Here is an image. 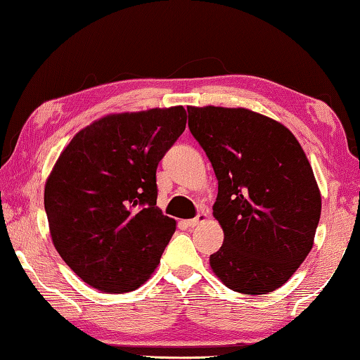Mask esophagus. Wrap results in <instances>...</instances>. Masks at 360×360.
Returning <instances> with one entry per match:
<instances>
[{
	"label": "esophagus",
	"instance_id": "esophagus-1",
	"mask_svg": "<svg viewBox=\"0 0 360 360\" xmlns=\"http://www.w3.org/2000/svg\"><path fill=\"white\" fill-rule=\"evenodd\" d=\"M205 219H207V213H205V212H200V213L197 214L195 218L187 219L186 226H187V228H195V226H198V224H200L202 221H205Z\"/></svg>",
	"mask_w": 360,
	"mask_h": 360
}]
</instances>
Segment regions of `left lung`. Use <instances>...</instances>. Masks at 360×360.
<instances>
[{
  "mask_svg": "<svg viewBox=\"0 0 360 360\" xmlns=\"http://www.w3.org/2000/svg\"><path fill=\"white\" fill-rule=\"evenodd\" d=\"M189 129L218 179L224 240L210 265L229 289L266 294L309 255L321 212L314 171L280 122L244 108L189 106Z\"/></svg>",
  "mask_w": 360,
  "mask_h": 360,
  "instance_id": "left-lung-1",
  "label": "left lung"
}]
</instances>
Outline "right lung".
Masks as SVG:
<instances>
[{
	"mask_svg": "<svg viewBox=\"0 0 360 360\" xmlns=\"http://www.w3.org/2000/svg\"><path fill=\"white\" fill-rule=\"evenodd\" d=\"M186 120L182 106L101 117L58 158L45 186L51 239L89 286L129 292L157 268L176 229L157 207V168Z\"/></svg>",
	"mask_w": 360,
	"mask_h": 360,
	"instance_id": "right-lung-1",
	"label": "right lung"
}]
</instances>
